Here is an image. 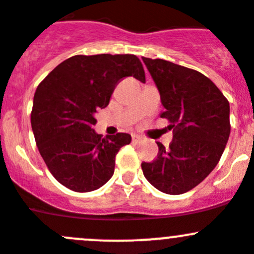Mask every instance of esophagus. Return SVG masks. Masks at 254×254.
Wrapping results in <instances>:
<instances>
[{"label": "esophagus", "mask_w": 254, "mask_h": 254, "mask_svg": "<svg viewBox=\"0 0 254 254\" xmlns=\"http://www.w3.org/2000/svg\"><path fill=\"white\" fill-rule=\"evenodd\" d=\"M141 141H142V137L137 136V134H133V136H132V142H133V143H139Z\"/></svg>", "instance_id": "esophagus-1"}]
</instances>
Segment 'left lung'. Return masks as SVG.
<instances>
[{"label":"left lung","instance_id":"left-lung-1","mask_svg":"<svg viewBox=\"0 0 254 254\" xmlns=\"http://www.w3.org/2000/svg\"><path fill=\"white\" fill-rule=\"evenodd\" d=\"M142 60L165 107L161 117L167 118L175 131L170 148L157 142L158 156L143 162L142 171L161 192L182 194L199 185L218 163L231 132L229 103L201 72L165 60Z\"/></svg>","mask_w":254,"mask_h":254}]
</instances>
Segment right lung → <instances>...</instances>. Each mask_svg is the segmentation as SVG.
<instances>
[{"instance_id":"1","label":"right lung","mask_w":254,"mask_h":254,"mask_svg":"<svg viewBox=\"0 0 254 254\" xmlns=\"http://www.w3.org/2000/svg\"><path fill=\"white\" fill-rule=\"evenodd\" d=\"M146 82L134 55L73 56L38 84L31 125L36 144L52 176L74 192L98 190L115 172L116 154L131 134L102 138L93 129L95 113L107 107L123 77Z\"/></svg>"}]
</instances>
